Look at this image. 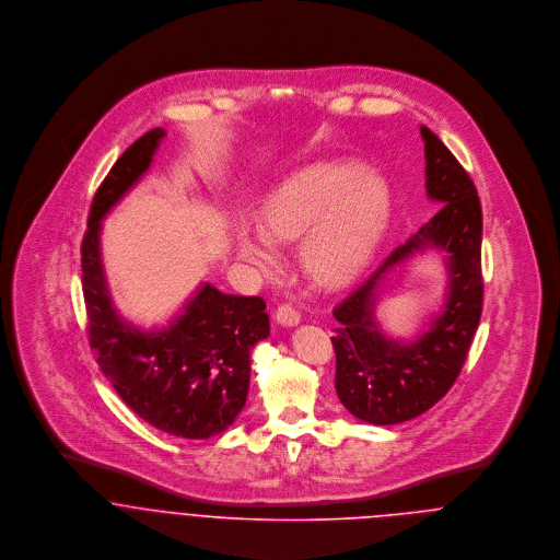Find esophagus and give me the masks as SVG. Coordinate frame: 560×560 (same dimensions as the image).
I'll return each instance as SVG.
<instances>
[{
	"label": "esophagus",
	"instance_id": "1",
	"mask_svg": "<svg viewBox=\"0 0 560 560\" xmlns=\"http://www.w3.org/2000/svg\"><path fill=\"white\" fill-rule=\"evenodd\" d=\"M276 320L280 323V325H284V327H295L298 323H300V313L291 306V304H282V306H278V311H276Z\"/></svg>",
	"mask_w": 560,
	"mask_h": 560
}]
</instances>
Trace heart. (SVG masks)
<instances>
[{
	"label": "heart",
	"instance_id": "1",
	"mask_svg": "<svg viewBox=\"0 0 560 560\" xmlns=\"http://www.w3.org/2000/svg\"><path fill=\"white\" fill-rule=\"evenodd\" d=\"M390 222V191L369 172L315 163L271 191L258 224H241L237 252L256 269L276 262L273 243H302L306 276L325 289L355 280L371 262Z\"/></svg>",
	"mask_w": 560,
	"mask_h": 560
}]
</instances>
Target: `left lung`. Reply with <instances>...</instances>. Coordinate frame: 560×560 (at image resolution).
Returning <instances> with one entry per match:
<instances>
[{"mask_svg":"<svg viewBox=\"0 0 560 560\" xmlns=\"http://www.w3.org/2000/svg\"><path fill=\"white\" fill-rule=\"evenodd\" d=\"M420 136L427 160V196L440 209L334 308L338 320L331 336L336 393L355 418L371 424L411 420L451 390L482 311V213L477 187L431 129L420 127ZM429 246L447 254V304L427 332L411 343H399L388 339L374 320L376 289L395 266Z\"/></svg>","mask_w":560,"mask_h":560,"instance_id":"left-lung-1","label":"left lung"}]
</instances>
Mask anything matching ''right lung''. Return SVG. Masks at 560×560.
<instances>
[{
	"label": "right lung",
	"mask_w": 560,
	"mask_h": 560,
	"mask_svg": "<svg viewBox=\"0 0 560 560\" xmlns=\"http://www.w3.org/2000/svg\"><path fill=\"white\" fill-rule=\"evenodd\" d=\"M163 138L158 127L136 140L94 194L81 241L88 338L103 375L140 418L170 435L207 440L245 405L249 351L269 336L265 302L202 284L170 325L144 331L116 313L101 262V220L142 178Z\"/></svg>",
	"instance_id": "1"
}]
</instances>
